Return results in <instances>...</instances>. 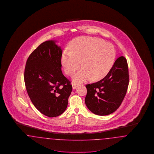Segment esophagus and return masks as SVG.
I'll use <instances>...</instances> for the list:
<instances>
[{"label": "esophagus", "mask_w": 154, "mask_h": 154, "mask_svg": "<svg viewBox=\"0 0 154 154\" xmlns=\"http://www.w3.org/2000/svg\"><path fill=\"white\" fill-rule=\"evenodd\" d=\"M77 84L74 83V82L72 83V87H73V89H75L77 88Z\"/></svg>", "instance_id": "obj_1"}]
</instances>
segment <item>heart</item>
<instances>
[{"instance_id":"b5f03b06","label":"heart","mask_w":154,"mask_h":154,"mask_svg":"<svg viewBox=\"0 0 154 154\" xmlns=\"http://www.w3.org/2000/svg\"><path fill=\"white\" fill-rule=\"evenodd\" d=\"M70 50H65L61 61L65 72L73 76L75 82L103 79L109 73L116 57L114 47L110 43L96 37H81L70 44Z\"/></svg>"}]
</instances>
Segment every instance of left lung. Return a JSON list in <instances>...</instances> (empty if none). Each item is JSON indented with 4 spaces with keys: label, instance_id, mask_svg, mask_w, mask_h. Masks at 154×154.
<instances>
[{
    "label": "left lung",
    "instance_id": "8db88e82",
    "mask_svg": "<svg viewBox=\"0 0 154 154\" xmlns=\"http://www.w3.org/2000/svg\"><path fill=\"white\" fill-rule=\"evenodd\" d=\"M128 84V63L126 58L121 56L104 79L86 85V106L93 113L100 116L112 113L122 104Z\"/></svg>",
    "mask_w": 154,
    "mask_h": 154
}]
</instances>
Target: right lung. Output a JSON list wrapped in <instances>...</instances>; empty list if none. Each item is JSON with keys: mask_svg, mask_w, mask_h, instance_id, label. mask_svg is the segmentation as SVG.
<instances>
[{"mask_svg": "<svg viewBox=\"0 0 154 154\" xmlns=\"http://www.w3.org/2000/svg\"><path fill=\"white\" fill-rule=\"evenodd\" d=\"M55 41L41 43L29 57L24 73L25 85L31 102L38 111L57 117L68 106L72 86L62 74L61 48Z\"/></svg>", "mask_w": 154, "mask_h": 154, "instance_id": "add662e5", "label": "right lung"}]
</instances>
